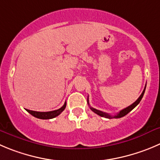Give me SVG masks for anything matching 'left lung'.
Masks as SVG:
<instances>
[{
    "label": "left lung",
    "instance_id": "8db88e82",
    "mask_svg": "<svg viewBox=\"0 0 160 160\" xmlns=\"http://www.w3.org/2000/svg\"><path fill=\"white\" fill-rule=\"evenodd\" d=\"M145 88H146V86H145V87H144V90H143L142 93L141 94V96H140V97H138V99L136 100V101L134 102V103H133V104H132L131 105L129 106V107L126 108H124V109H122V111H120V112H118V113L117 114V115H114V116H112V115H109V114H108V113H105V112H101V111L97 110V109L93 108H92V107H90V109L92 111V112H95L96 114H97V115H100V116H101V117H104V118H122V117H123V116H125V115H127V114H128L130 112H131V111L133 110V109L134 108L136 107V106L138 105V104H139L140 101H141V99H142L143 96H144V91H145ZM87 102H88V104H89V98L87 99Z\"/></svg>",
    "mask_w": 160,
    "mask_h": 160
}]
</instances>
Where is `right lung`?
Listing matches in <instances>:
<instances>
[{
  "label": "right lung",
  "instance_id": "add662e5",
  "mask_svg": "<svg viewBox=\"0 0 160 160\" xmlns=\"http://www.w3.org/2000/svg\"><path fill=\"white\" fill-rule=\"evenodd\" d=\"M66 102L64 103L63 107H61L60 108L57 109V110L52 111V112H35V111H30L27 109V112L32 115L33 116L36 117L38 118H41V119H50V118H53L55 117L58 116L66 108Z\"/></svg>",
  "mask_w": 160,
  "mask_h": 160
}]
</instances>
